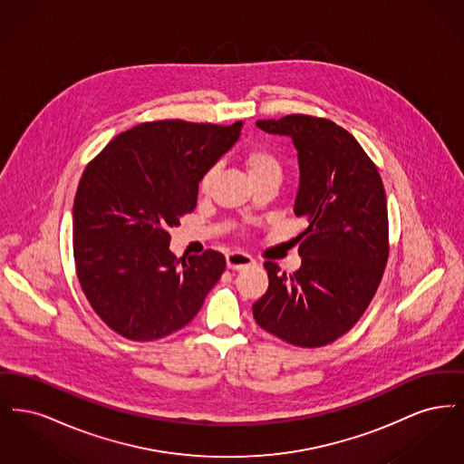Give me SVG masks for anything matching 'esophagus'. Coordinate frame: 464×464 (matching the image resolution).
<instances>
[{
    "mask_svg": "<svg viewBox=\"0 0 464 464\" xmlns=\"http://www.w3.org/2000/svg\"><path fill=\"white\" fill-rule=\"evenodd\" d=\"M226 265H227V269L237 271V269H243L246 266L256 265V259L243 252H231L226 256Z\"/></svg>",
    "mask_w": 464,
    "mask_h": 464,
    "instance_id": "34e87169",
    "label": "esophagus"
}]
</instances>
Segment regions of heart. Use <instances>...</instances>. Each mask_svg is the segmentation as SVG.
<instances>
[{
  "instance_id": "1",
  "label": "heart",
  "mask_w": 464,
  "mask_h": 464,
  "mask_svg": "<svg viewBox=\"0 0 464 464\" xmlns=\"http://www.w3.org/2000/svg\"><path fill=\"white\" fill-rule=\"evenodd\" d=\"M242 161L246 174H248L252 180L261 179V177H275V179L280 180L282 174H284V167H282L280 158L275 155L273 151L265 150V148L248 150L243 155ZM216 174H218V170L212 167L199 179V191L201 193H208L210 191V188L214 184V179H216Z\"/></svg>"
}]
</instances>
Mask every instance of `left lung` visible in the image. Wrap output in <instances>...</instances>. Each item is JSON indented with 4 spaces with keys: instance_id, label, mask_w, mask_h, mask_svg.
Listing matches in <instances>:
<instances>
[{
    "instance_id": "left-lung-1",
    "label": "left lung",
    "mask_w": 464,
    "mask_h": 464,
    "mask_svg": "<svg viewBox=\"0 0 464 464\" xmlns=\"http://www.w3.org/2000/svg\"><path fill=\"white\" fill-rule=\"evenodd\" d=\"M256 125L292 139L299 161L294 214L308 227L295 238L297 271L280 273L266 261L269 287L252 313L290 344L325 346L353 327L382 278L390 252L384 186L358 140L331 120L288 114Z\"/></svg>"
}]
</instances>
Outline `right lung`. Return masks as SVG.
Here are the masks:
<instances>
[{"label":"right lung","instance_id":"1","mask_svg":"<svg viewBox=\"0 0 464 464\" xmlns=\"http://www.w3.org/2000/svg\"><path fill=\"white\" fill-rule=\"evenodd\" d=\"M163 120L114 137L95 156L72 205L76 275L101 320L132 341L188 325L226 267L224 256L176 257L170 227L195 210L199 179L242 132Z\"/></svg>","mask_w":464,"mask_h":464}]
</instances>
